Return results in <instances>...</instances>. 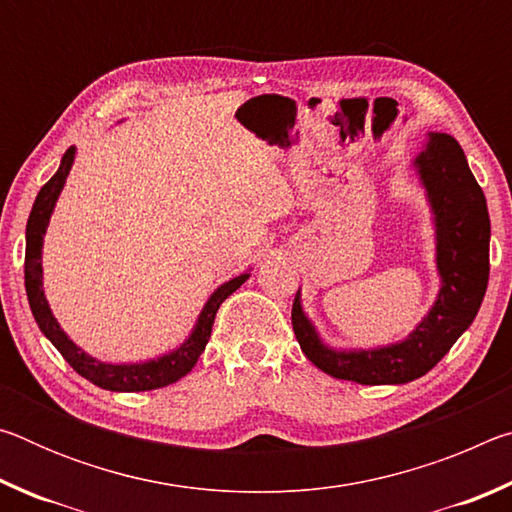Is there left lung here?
Returning a JSON list of instances; mask_svg holds the SVG:
<instances>
[{
    "mask_svg": "<svg viewBox=\"0 0 512 512\" xmlns=\"http://www.w3.org/2000/svg\"><path fill=\"white\" fill-rule=\"evenodd\" d=\"M415 169L427 189L436 223L438 298L413 329L409 339L377 350L339 352L318 339L300 305V291L291 309V323L305 357L327 375L357 384H406L436 366L458 341L479 311L490 275V216L465 153L452 135L431 133L415 158Z\"/></svg>",
    "mask_w": 512,
    "mask_h": 512,
    "instance_id": "8db88e82",
    "label": "left lung"
}]
</instances>
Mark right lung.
I'll list each match as a JSON object with an SVG mask.
<instances>
[{"label":"right lung","mask_w":512,"mask_h":512,"mask_svg":"<svg viewBox=\"0 0 512 512\" xmlns=\"http://www.w3.org/2000/svg\"><path fill=\"white\" fill-rule=\"evenodd\" d=\"M74 146L65 151L60 167L49 178V183L42 185V189L33 203V210L27 221V255H24V287H27V298L42 334L54 343V348L63 354V359L72 366L81 377L92 381L94 386L106 388V391L117 393H140V391H155V388L169 386L173 381L183 379L189 370L196 366L198 357H201L207 341H210L214 316L219 311L221 302L232 296L241 284H244L250 273L235 277V280L221 284L210 300L205 302L201 316L196 320L194 332L189 339L180 345L178 350L164 354L160 359L144 361V363H103L83 352L79 345H74L67 339V334L56 323L54 314L47 305L45 291H42V237H45L47 225L54 212V205L58 201V194L63 192V185L67 180V173L72 169L74 162Z\"/></svg>","instance_id":"add662e5"}]
</instances>
